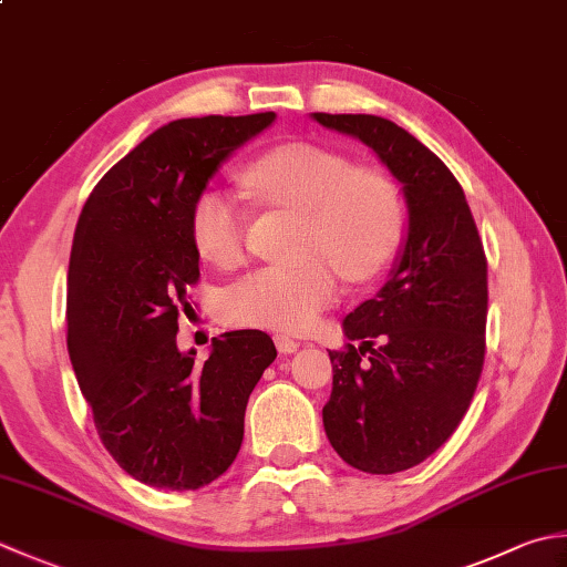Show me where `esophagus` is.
I'll return each instance as SVG.
<instances>
[{
    "instance_id": "34e87169",
    "label": "esophagus",
    "mask_w": 567,
    "mask_h": 567,
    "mask_svg": "<svg viewBox=\"0 0 567 567\" xmlns=\"http://www.w3.org/2000/svg\"><path fill=\"white\" fill-rule=\"evenodd\" d=\"M275 347H277V351L285 353V357H287V353H295L299 349V341L285 337V334H277L275 337Z\"/></svg>"
}]
</instances>
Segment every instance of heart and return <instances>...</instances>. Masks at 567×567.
<instances>
[{
  "instance_id": "obj_1",
  "label": "heart",
  "mask_w": 567,
  "mask_h": 567,
  "mask_svg": "<svg viewBox=\"0 0 567 567\" xmlns=\"http://www.w3.org/2000/svg\"><path fill=\"white\" fill-rule=\"evenodd\" d=\"M252 196L305 214L297 262L265 265L220 295L233 324L307 331L339 295V268L351 280L379 275L401 246L403 204L395 184L353 169L343 154L312 142H287L243 172ZM248 214L226 188L210 186L192 208L196 250L218 268L243 260Z\"/></svg>"
}]
</instances>
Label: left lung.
Wrapping results in <instances>:
<instances>
[{
    "mask_svg": "<svg viewBox=\"0 0 567 567\" xmlns=\"http://www.w3.org/2000/svg\"><path fill=\"white\" fill-rule=\"evenodd\" d=\"M312 120L361 140L401 184L408 206L391 277L343 319L347 349L329 351L334 383L321 410L343 462L395 474L445 445L480 383L489 299L482 238L460 182L410 132L379 115Z\"/></svg>",
    "mask_w": 567,
    "mask_h": 567,
    "instance_id": "1",
    "label": "left lung"
}]
</instances>
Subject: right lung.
<instances>
[{
  "instance_id": "1",
  "label": "right lung",
  "mask_w": 567,
  "mask_h": 567,
  "mask_svg": "<svg viewBox=\"0 0 567 567\" xmlns=\"http://www.w3.org/2000/svg\"><path fill=\"white\" fill-rule=\"evenodd\" d=\"M275 113L184 117L140 142L78 218L69 262V357L113 460L137 482L202 489L243 442L246 405L275 361L258 329L226 331L208 359L179 351L186 290L198 280L192 208L233 152Z\"/></svg>"
}]
</instances>
